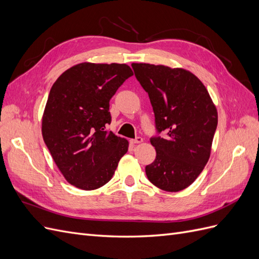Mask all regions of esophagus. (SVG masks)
<instances>
[{"label": "esophagus", "mask_w": 259, "mask_h": 259, "mask_svg": "<svg viewBox=\"0 0 259 259\" xmlns=\"http://www.w3.org/2000/svg\"><path fill=\"white\" fill-rule=\"evenodd\" d=\"M130 142H131V144H133V145H135V144H140V143H143V138L138 136V137H136L135 139H131Z\"/></svg>", "instance_id": "esophagus-1"}]
</instances>
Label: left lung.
<instances>
[{
	"instance_id": "left-lung-1",
	"label": "left lung",
	"mask_w": 259,
	"mask_h": 259,
	"mask_svg": "<svg viewBox=\"0 0 259 259\" xmlns=\"http://www.w3.org/2000/svg\"><path fill=\"white\" fill-rule=\"evenodd\" d=\"M132 68L154 112L155 135L150 143L156 156L146 166V175L162 190H184L209 159L216 107L205 86L185 69L150 64H132ZM161 132L167 136L163 139Z\"/></svg>"
}]
</instances>
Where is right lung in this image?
I'll use <instances>...</instances> for the list:
<instances>
[{
  "label": "right lung",
  "mask_w": 259,
  "mask_h": 259,
  "mask_svg": "<svg viewBox=\"0 0 259 259\" xmlns=\"http://www.w3.org/2000/svg\"><path fill=\"white\" fill-rule=\"evenodd\" d=\"M133 75L125 64L83 62L68 69L52 86L42 135L67 182L83 190L106 185L126 153L128 142L106 126L109 101Z\"/></svg>",
  "instance_id": "right-lung-1"
}]
</instances>
